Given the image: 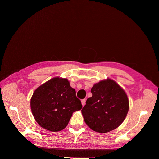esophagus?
I'll list each match as a JSON object with an SVG mask.
<instances>
[{"label":"esophagus","instance_id":"obj_1","mask_svg":"<svg viewBox=\"0 0 159 159\" xmlns=\"http://www.w3.org/2000/svg\"><path fill=\"white\" fill-rule=\"evenodd\" d=\"M85 102H86V100H85V99H82V100H81V104H82L83 107L85 106Z\"/></svg>","mask_w":159,"mask_h":159}]
</instances>
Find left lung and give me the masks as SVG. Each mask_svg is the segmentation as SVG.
<instances>
[{
    "label": "left lung",
    "instance_id": "obj_1",
    "mask_svg": "<svg viewBox=\"0 0 159 159\" xmlns=\"http://www.w3.org/2000/svg\"><path fill=\"white\" fill-rule=\"evenodd\" d=\"M81 110L85 123L94 131L107 133L119 127L129 110V100L125 90L114 80L107 78L95 83Z\"/></svg>",
    "mask_w": 159,
    "mask_h": 159
}]
</instances>
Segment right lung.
I'll return each instance as SVG.
<instances>
[{
	"mask_svg": "<svg viewBox=\"0 0 159 159\" xmlns=\"http://www.w3.org/2000/svg\"><path fill=\"white\" fill-rule=\"evenodd\" d=\"M33 116L41 127L50 132L63 129L74 111L82 108L67 78L55 77L37 88L31 98Z\"/></svg>",
	"mask_w": 159,
	"mask_h": 159,
	"instance_id": "add662e5",
	"label": "right lung"
}]
</instances>
